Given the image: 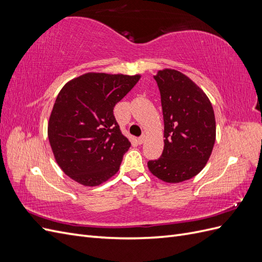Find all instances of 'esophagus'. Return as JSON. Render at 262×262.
I'll return each mask as SVG.
<instances>
[{"instance_id": "esophagus-1", "label": "esophagus", "mask_w": 262, "mask_h": 262, "mask_svg": "<svg viewBox=\"0 0 262 262\" xmlns=\"http://www.w3.org/2000/svg\"><path fill=\"white\" fill-rule=\"evenodd\" d=\"M144 141H145V137H144V136H141V137L138 139V143H139V144H142V143H144Z\"/></svg>"}]
</instances>
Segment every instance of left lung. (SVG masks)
Returning <instances> with one entry per match:
<instances>
[{
    "instance_id": "left-lung-1",
    "label": "left lung",
    "mask_w": 262,
    "mask_h": 262,
    "mask_svg": "<svg viewBox=\"0 0 262 262\" xmlns=\"http://www.w3.org/2000/svg\"><path fill=\"white\" fill-rule=\"evenodd\" d=\"M164 117L162 156L148 161L149 171L165 182H181L199 173L215 142L214 110L205 93L179 71L165 69L154 76Z\"/></svg>"
}]
</instances>
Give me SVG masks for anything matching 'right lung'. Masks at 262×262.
Listing matches in <instances>:
<instances>
[{
  "instance_id": "1",
  "label": "right lung",
  "mask_w": 262,
  "mask_h": 262,
  "mask_svg": "<svg viewBox=\"0 0 262 262\" xmlns=\"http://www.w3.org/2000/svg\"><path fill=\"white\" fill-rule=\"evenodd\" d=\"M141 75L86 73L62 87L52 108L48 138L66 175L83 186H99L119 170L131 146L114 107Z\"/></svg>"
}]
</instances>
